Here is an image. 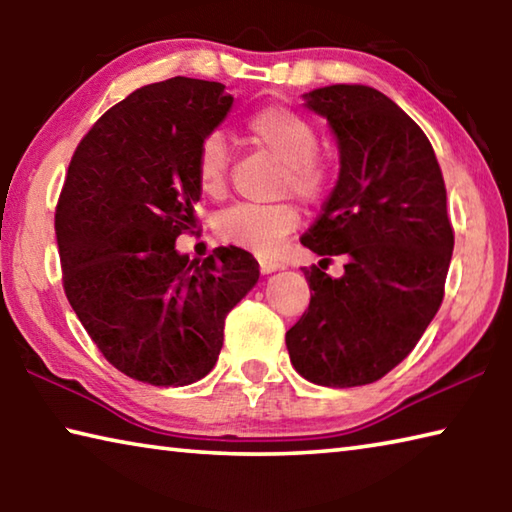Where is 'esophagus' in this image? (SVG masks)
<instances>
[{"mask_svg":"<svg viewBox=\"0 0 512 512\" xmlns=\"http://www.w3.org/2000/svg\"><path fill=\"white\" fill-rule=\"evenodd\" d=\"M277 268H280V264L273 262V259H259V271H262V275L273 273Z\"/></svg>","mask_w":512,"mask_h":512,"instance_id":"1","label":"esophagus"}]
</instances>
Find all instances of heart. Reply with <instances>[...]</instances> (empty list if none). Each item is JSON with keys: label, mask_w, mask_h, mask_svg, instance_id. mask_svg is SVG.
<instances>
[{"label": "heart", "mask_w": 512, "mask_h": 512, "mask_svg": "<svg viewBox=\"0 0 512 512\" xmlns=\"http://www.w3.org/2000/svg\"><path fill=\"white\" fill-rule=\"evenodd\" d=\"M248 135L259 149L284 164L282 187L305 201H318L327 189V171L318 153V131L311 121L287 106H268L248 119ZM196 178L207 196H221L228 187V144L221 133L203 137L196 155ZM300 212L291 203H241L216 219L223 241L255 253H275L284 237L298 228Z\"/></svg>", "instance_id": "obj_1"}]
</instances>
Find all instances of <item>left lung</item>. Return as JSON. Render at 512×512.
Here are the masks:
<instances>
[{"label":"left lung","mask_w":512,"mask_h":512,"mask_svg":"<svg viewBox=\"0 0 512 512\" xmlns=\"http://www.w3.org/2000/svg\"><path fill=\"white\" fill-rule=\"evenodd\" d=\"M339 144L341 171L300 244L309 307L287 332L293 368L318 386L372 384L409 357L445 296L454 230L436 153L406 112L368 85L305 94ZM341 254L346 273L322 268Z\"/></svg>","instance_id":"1"}]
</instances>
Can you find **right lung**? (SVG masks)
<instances>
[{
    "mask_svg": "<svg viewBox=\"0 0 512 512\" xmlns=\"http://www.w3.org/2000/svg\"><path fill=\"white\" fill-rule=\"evenodd\" d=\"M232 108L225 85L173 79L112 106L76 146L56 205L63 287L112 366L151 386H187L214 368L228 311L259 264L237 246L192 259L196 155Z\"/></svg>",
    "mask_w": 512,
    "mask_h": 512,
    "instance_id": "1",
    "label": "right lung"
}]
</instances>
